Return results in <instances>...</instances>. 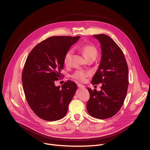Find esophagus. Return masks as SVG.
<instances>
[{
  "label": "esophagus",
  "mask_w": 150,
  "mask_h": 150,
  "mask_svg": "<svg viewBox=\"0 0 150 150\" xmlns=\"http://www.w3.org/2000/svg\"><path fill=\"white\" fill-rule=\"evenodd\" d=\"M78 87L80 89H84V88H85V86L79 84H78Z\"/></svg>",
  "instance_id": "obj_1"
}]
</instances>
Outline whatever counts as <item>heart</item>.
I'll return each mask as SVG.
<instances>
[{
	"instance_id": "heart-1",
	"label": "heart",
	"mask_w": 150,
	"mask_h": 150,
	"mask_svg": "<svg viewBox=\"0 0 150 150\" xmlns=\"http://www.w3.org/2000/svg\"><path fill=\"white\" fill-rule=\"evenodd\" d=\"M80 50L83 53L84 58L87 60L91 58L96 59L98 53L96 47L91 44H85L81 45L80 47ZM72 53L73 52L72 50H69L66 52L64 58V62L66 65L67 66L69 64ZM88 75L89 74L88 72H84V71H76L73 74L72 78L78 81L84 82L86 80V78Z\"/></svg>"
}]
</instances>
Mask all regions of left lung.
I'll list each match as a JSON object with an SVG mask.
<instances>
[{"instance_id":"obj_1","label":"left lung","mask_w":150,"mask_h":150,"mask_svg":"<svg viewBox=\"0 0 150 150\" xmlns=\"http://www.w3.org/2000/svg\"><path fill=\"white\" fill-rule=\"evenodd\" d=\"M100 43L101 57L92 84L102 83L101 91L88 88L90 99L87 110L90 115L106 119L115 115L122 108L128 87V67L120 47L109 36L93 35Z\"/></svg>"}]
</instances>
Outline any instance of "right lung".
Masks as SVG:
<instances>
[{"label":"right lung","instance_id":"1","mask_svg":"<svg viewBox=\"0 0 150 150\" xmlns=\"http://www.w3.org/2000/svg\"><path fill=\"white\" fill-rule=\"evenodd\" d=\"M80 36H53L36 45L28 54L22 75L27 103L35 114L47 121L61 119L77 89L67 81L61 87L54 81L61 76L64 58Z\"/></svg>","mask_w":150,"mask_h":150}]
</instances>
